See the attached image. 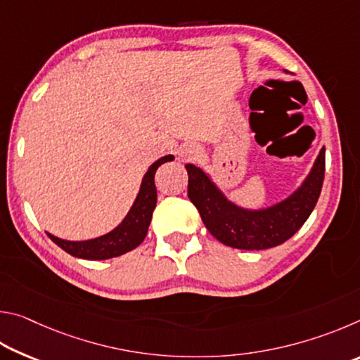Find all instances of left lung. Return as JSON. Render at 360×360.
I'll return each mask as SVG.
<instances>
[{"instance_id": "obj_1", "label": "left lung", "mask_w": 360, "mask_h": 360, "mask_svg": "<svg viewBox=\"0 0 360 360\" xmlns=\"http://www.w3.org/2000/svg\"><path fill=\"white\" fill-rule=\"evenodd\" d=\"M187 195L202 221L216 240L225 246L260 251L283 245L307 222L321 195L326 172V148H322L311 173L295 193L271 208L249 211L230 203L202 169L187 163Z\"/></svg>"}]
</instances>
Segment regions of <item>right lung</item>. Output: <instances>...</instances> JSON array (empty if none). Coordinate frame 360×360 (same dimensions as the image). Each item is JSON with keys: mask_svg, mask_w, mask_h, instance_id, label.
<instances>
[{"mask_svg": "<svg viewBox=\"0 0 360 360\" xmlns=\"http://www.w3.org/2000/svg\"><path fill=\"white\" fill-rule=\"evenodd\" d=\"M173 158V155H165L158 158L155 163H152L148 173L144 174L141 188H139L138 197L135 200V203H133L131 210L129 211V214L125 216L119 227H115L112 231L100 236V238L87 241H66L47 233L49 238L68 254L87 260H105L117 257V255H122L131 251V249H135L136 246L141 245L146 235H148L152 212L155 210L157 188L154 178L157 168L160 167L162 163L172 162Z\"/></svg>", "mask_w": 360, "mask_h": 360, "instance_id": "1", "label": "right lung"}]
</instances>
